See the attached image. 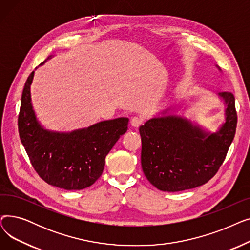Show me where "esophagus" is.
<instances>
[{
	"label": "esophagus",
	"instance_id": "34e87169",
	"mask_svg": "<svg viewBox=\"0 0 250 250\" xmlns=\"http://www.w3.org/2000/svg\"><path fill=\"white\" fill-rule=\"evenodd\" d=\"M143 122H144L143 118L134 116V117H132V120H130V125H132L134 127H139L143 124Z\"/></svg>",
	"mask_w": 250,
	"mask_h": 250
}]
</instances>
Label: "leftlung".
<instances>
[{"label": "left lung", "mask_w": 250, "mask_h": 250, "mask_svg": "<svg viewBox=\"0 0 250 250\" xmlns=\"http://www.w3.org/2000/svg\"><path fill=\"white\" fill-rule=\"evenodd\" d=\"M226 123L217 134L207 135L185 118H152L140 126L143 172L162 191H181L205 185L224 162L237 125L235 97L222 92Z\"/></svg>", "instance_id": "8db88e82"}]
</instances>
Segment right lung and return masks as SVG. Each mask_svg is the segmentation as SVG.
I'll return each mask as SVG.
<instances>
[{
	"label": "right lung",
	"mask_w": 250,
	"mask_h": 250,
	"mask_svg": "<svg viewBox=\"0 0 250 250\" xmlns=\"http://www.w3.org/2000/svg\"><path fill=\"white\" fill-rule=\"evenodd\" d=\"M34 72L25 82L18 115L20 140L31 165L42 180L67 190L89 188L101 176L105 157L127 130L120 117L70 134L50 133L37 123L30 98Z\"/></svg>",
	"instance_id": "right-lung-1"
}]
</instances>
